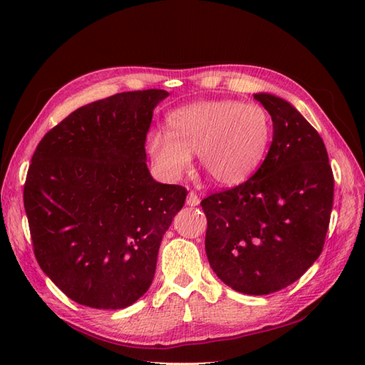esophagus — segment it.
I'll return each instance as SVG.
<instances>
[{"mask_svg":"<svg viewBox=\"0 0 365 365\" xmlns=\"http://www.w3.org/2000/svg\"><path fill=\"white\" fill-rule=\"evenodd\" d=\"M187 205H190V207H196V205H200V202H201V200H200V196H197L195 192H190L189 195H187Z\"/></svg>","mask_w":365,"mask_h":365,"instance_id":"esophagus-1","label":"esophagus"}]
</instances>
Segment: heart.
Returning <instances> with one entry per match:
<instances>
[{
	"label": "heart",
	"mask_w": 365,
	"mask_h": 365,
	"mask_svg": "<svg viewBox=\"0 0 365 365\" xmlns=\"http://www.w3.org/2000/svg\"><path fill=\"white\" fill-rule=\"evenodd\" d=\"M168 132L148 137V150L160 172L176 180L197 152L202 170L216 184L235 187L250 180L267 155L272 123L259 105L204 101L175 109Z\"/></svg>",
	"instance_id": "1"
}]
</instances>
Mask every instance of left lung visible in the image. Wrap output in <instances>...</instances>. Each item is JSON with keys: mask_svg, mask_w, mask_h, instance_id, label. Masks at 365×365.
Segmentation results:
<instances>
[{"mask_svg": "<svg viewBox=\"0 0 365 365\" xmlns=\"http://www.w3.org/2000/svg\"><path fill=\"white\" fill-rule=\"evenodd\" d=\"M272 118L267 158L250 180L201 201L210 267L231 289L277 292L323 251L334 173L315 128L280 97L254 94Z\"/></svg>", "mask_w": 365, "mask_h": 365, "instance_id": "1", "label": "left lung"}]
</instances>
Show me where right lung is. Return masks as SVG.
I'll use <instances>...</instances> for the list:
<instances>
[{
  "label": "right lung",
  "instance_id": "obj_1",
  "mask_svg": "<svg viewBox=\"0 0 365 365\" xmlns=\"http://www.w3.org/2000/svg\"><path fill=\"white\" fill-rule=\"evenodd\" d=\"M168 96L128 91L88 103L33 153L24 184L33 252L76 303L123 309L153 280L161 239L187 196L146 165L153 108Z\"/></svg>",
  "mask_w": 365,
  "mask_h": 365
}]
</instances>
